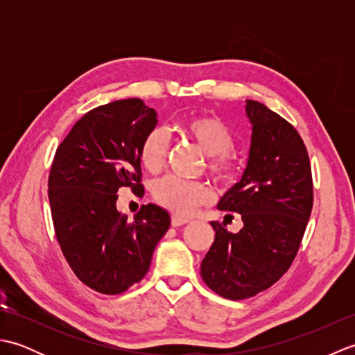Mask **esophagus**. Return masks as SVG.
Wrapping results in <instances>:
<instances>
[{
    "label": "esophagus",
    "instance_id": "1",
    "mask_svg": "<svg viewBox=\"0 0 355 355\" xmlns=\"http://www.w3.org/2000/svg\"><path fill=\"white\" fill-rule=\"evenodd\" d=\"M187 223H189V221L184 220V218H182V216H177V215L172 216V225H173V227H182V225H184Z\"/></svg>",
    "mask_w": 355,
    "mask_h": 355
}]
</instances>
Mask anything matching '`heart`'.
I'll return each mask as SVG.
<instances>
[{
	"label": "heart",
	"instance_id": "1",
	"mask_svg": "<svg viewBox=\"0 0 355 355\" xmlns=\"http://www.w3.org/2000/svg\"><path fill=\"white\" fill-rule=\"evenodd\" d=\"M178 128L209 155V168L212 173L223 182H232L235 178L236 166L225 154L233 145V135L221 119L214 114H197L184 119ZM168 150V134L163 128H154L140 143V162L149 172H158L163 168ZM153 195L158 205L178 216H189L212 200V191L206 184L186 182L177 177L158 180L153 187Z\"/></svg>",
	"mask_w": 355,
	"mask_h": 355
}]
</instances>
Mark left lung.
Masks as SVG:
<instances>
[{"label":"left lung","instance_id":"8db88e82","mask_svg":"<svg viewBox=\"0 0 355 355\" xmlns=\"http://www.w3.org/2000/svg\"><path fill=\"white\" fill-rule=\"evenodd\" d=\"M250 148L241 180L218 209L239 214L238 233L212 221L215 241L201 262L210 290L232 300L277 282L296 256L313 209L311 166L297 131L266 105L245 101Z\"/></svg>","mask_w":355,"mask_h":355}]
</instances>
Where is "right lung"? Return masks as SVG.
Here are the masks:
<instances>
[{
  "label": "right lung",
  "instance_id": "1",
  "mask_svg": "<svg viewBox=\"0 0 355 355\" xmlns=\"http://www.w3.org/2000/svg\"><path fill=\"white\" fill-rule=\"evenodd\" d=\"M157 122L155 110L137 97L102 105L74 123L51 164L56 238L74 275L102 294L141 281L171 225L157 205L141 206L134 221L116 206L120 187H143L139 149Z\"/></svg>",
  "mask_w": 355,
  "mask_h": 355
}]
</instances>
